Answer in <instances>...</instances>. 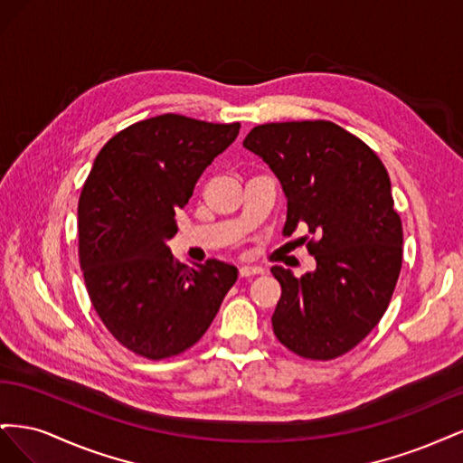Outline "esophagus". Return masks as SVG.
I'll list each match as a JSON object with an SVG mask.
<instances>
[{"mask_svg":"<svg viewBox=\"0 0 463 463\" xmlns=\"http://www.w3.org/2000/svg\"><path fill=\"white\" fill-rule=\"evenodd\" d=\"M259 274H264L260 266H241L240 269V278H253Z\"/></svg>","mask_w":463,"mask_h":463,"instance_id":"esophagus-1","label":"esophagus"}]
</instances>
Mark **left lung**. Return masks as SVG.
I'll use <instances>...</instances> for the list:
<instances>
[{
    "instance_id": "1",
    "label": "left lung",
    "mask_w": 463,
    "mask_h": 463,
    "mask_svg": "<svg viewBox=\"0 0 463 463\" xmlns=\"http://www.w3.org/2000/svg\"><path fill=\"white\" fill-rule=\"evenodd\" d=\"M243 146L282 184L284 235L299 223L313 235L303 240L315 272L270 270L282 286L276 338L305 359L340 357L383 318L402 270V220L386 167L361 138L325 119L257 125Z\"/></svg>"
}]
</instances>
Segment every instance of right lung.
<instances>
[{
  "instance_id": "add662e5",
  "label": "right lung",
  "mask_w": 463,
  "mask_h": 463,
  "mask_svg": "<svg viewBox=\"0 0 463 463\" xmlns=\"http://www.w3.org/2000/svg\"><path fill=\"white\" fill-rule=\"evenodd\" d=\"M240 123L177 114L143 119L98 152L79 199V260L94 311L129 352L158 361L197 344L237 279L232 264L194 269L174 259L167 240Z\"/></svg>"
}]
</instances>
